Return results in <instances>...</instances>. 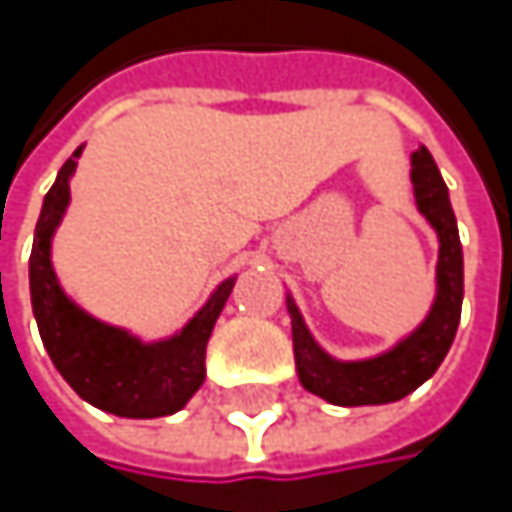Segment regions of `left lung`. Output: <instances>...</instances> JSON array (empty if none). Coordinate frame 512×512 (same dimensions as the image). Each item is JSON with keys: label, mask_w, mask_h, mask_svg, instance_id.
I'll use <instances>...</instances> for the list:
<instances>
[{"label": "left lung", "mask_w": 512, "mask_h": 512, "mask_svg": "<svg viewBox=\"0 0 512 512\" xmlns=\"http://www.w3.org/2000/svg\"><path fill=\"white\" fill-rule=\"evenodd\" d=\"M412 186L418 210L439 234V266H436V302L427 320L394 350L364 361H335L317 347L311 332L302 323L293 299H287V311L293 320V356L299 382L335 403V406H379L394 403L424 385L439 364L445 361L462 311V246L457 231V216L451 210L448 186L427 148L412 154Z\"/></svg>", "instance_id": "obj_1"}]
</instances>
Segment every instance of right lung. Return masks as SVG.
Instances as JSON below:
<instances>
[{
    "mask_svg": "<svg viewBox=\"0 0 512 512\" xmlns=\"http://www.w3.org/2000/svg\"><path fill=\"white\" fill-rule=\"evenodd\" d=\"M79 154L82 148L61 165L44 198L29 257L32 311L41 329V341L67 385L91 406L121 418L174 415L204 385L207 341L234 290V278L216 287L210 302L189 320L180 335L159 344H142L124 329L106 326L76 308L58 287L50 243L70 201L67 183Z\"/></svg>",
    "mask_w": 512,
    "mask_h": 512,
    "instance_id": "obj_1",
    "label": "right lung"
}]
</instances>
